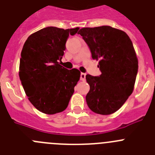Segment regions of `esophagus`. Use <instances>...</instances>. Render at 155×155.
Wrapping results in <instances>:
<instances>
[{"label": "esophagus", "instance_id": "esophagus-1", "mask_svg": "<svg viewBox=\"0 0 155 155\" xmlns=\"http://www.w3.org/2000/svg\"><path fill=\"white\" fill-rule=\"evenodd\" d=\"M85 79H86V74H84V73L81 74V80L85 81Z\"/></svg>", "mask_w": 155, "mask_h": 155}]
</instances>
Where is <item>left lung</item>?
<instances>
[{"mask_svg": "<svg viewBox=\"0 0 155 155\" xmlns=\"http://www.w3.org/2000/svg\"><path fill=\"white\" fill-rule=\"evenodd\" d=\"M82 36L99 60L100 76L87 74L90 91L86 96L88 107L101 115L115 113L133 92L138 61L130 38L124 31L110 26L82 28Z\"/></svg>", "mask_w": 155, "mask_h": 155, "instance_id": "left-lung-1", "label": "left lung"}]
</instances>
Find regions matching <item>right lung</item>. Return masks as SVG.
Here are the masks:
<instances>
[{
  "label": "right lung",
  "mask_w": 155,
  "mask_h": 155,
  "mask_svg": "<svg viewBox=\"0 0 155 155\" xmlns=\"http://www.w3.org/2000/svg\"><path fill=\"white\" fill-rule=\"evenodd\" d=\"M79 28L48 26L31 34L23 45L19 76L31 104L45 114L61 113L67 108L80 79L76 68L60 65L69 35Z\"/></svg>",
  "instance_id": "1"
}]
</instances>
